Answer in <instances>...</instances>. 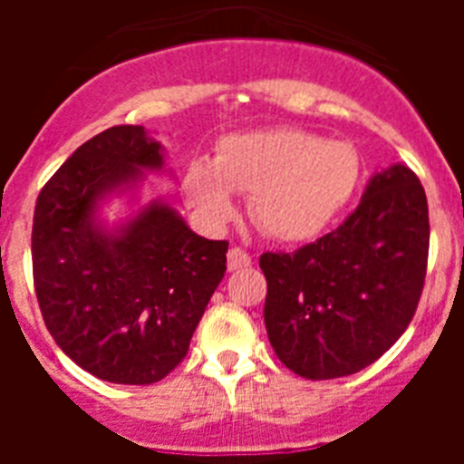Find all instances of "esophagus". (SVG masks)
Listing matches in <instances>:
<instances>
[{
  "label": "esophagus",
  "mask_w": 464,
  "mask_h": 464,
  "mask_svg": "<svg viewBox=\"0 0 464 464\" xmlns=\"http://www.w3.org/2000/svg\"><path fill=\"white\" fill-rule=\"evenodd\" d=\"M251 267V256L241 248H229L227 253V269L229 272H239V269Z\"/></svg>",
  "instance_id": "1"
}]
</instances>
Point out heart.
<instances>
[{
    "label": "heart",
    "instance_id": "obj_1",
    "mask_svg": "<svg viewBox=\"0 0 464 464\" xmlns=\"http://www.w3.org/2000/svg\"><path fill=\"white\" fill-rule=\"evenodd\" d=\"M362 158L353 143L299 127H274L220 139L211 160H195L181 179L188 207L208 225L237 218V197L251 195V216L285 244L321 237L353 199Z\"/></svg>",
    "mask_w": 464,
    "mask_h": 464
}]
</instances>
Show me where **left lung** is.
I'll list each match as a JSON object with an SVG mask.
<instances>
[{
	"mask_svg": "<svg viewBox=\"0 0 464 464\" xmlns=\"http://www.w3.org/2000/svg\"><path fill=\"white\" fill-rule=\"evenodd\" d=\"M425 190L409 167L372 176L337 229L295 253H262L265 325L290 372L311 381L355 374L404 334L428 269Z\"/></svg>",
	"mask_w": 464,
	"mask_h": 464,
	"instance_id": "left-lung-1",
	"label": "left lung"
}]
</instances>
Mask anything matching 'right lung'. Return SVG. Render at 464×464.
Returning a JSON list of instances; mask_svg holds the SVG:
<instances>
[{"mask_svg": "<svg viewBox=\"0 0 464 464\" xmlns=\"http://www.w3.org/2000/svg\"><path fill=\"white\" fill-rule=\"evenodd\" d=\"M162 167V146L141 125L109 127L36 199L32 269L44 323L73 362L109 383L165 379L227 269V241L195 235L160 199L116 227L100 220L106 197Z\"/></svg>", "mask_w": 464, "mask_h": 464, "instance_id": "right-lung-1", "label": "right lung"}]
</instances>
